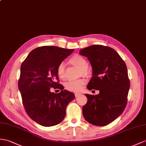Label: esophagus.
<instances>
[{
	"mask_svg": "<svg viewBox=\"0 0 146 146\" xmlns=\"http://www.w3.org/2000/svg\"><path fill=\"white\" fill-rule=\"evenodd\" d=\"M81 95V94H80V93H76L75 94V97L76 98H77V97H78L79 96H80Z\"/></svg>",
	"mask_w": 146,
	"mask_h": 146,
	"instance_id": "1",
	"label": "esophagus"
}]
</instances>
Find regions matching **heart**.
<instances>
[{
    "instance_id": "b5f03b06",
    "label": "heart",
    "mask_w": 146,
    "mask_h": 146,
    "mask_svg": "<svg viewBox=\"0 0 146 146\" xmlns=\"http://www.w3.org/2000/svg\"><path fill=\"white\" fill-rule=\"evenodd\" d=\"M70 63L73 65L80 68L81 73L86 76L90 73V70L87 66V61L84 57L80 55H74L70 59ZM65 66L63 63H60L57 68V76L60 79H64ZM86 83L84 79H81L73 81H69L65 84L66 88L69 91L73 92L80 91Z\"/></svg>"
}]
</instances>
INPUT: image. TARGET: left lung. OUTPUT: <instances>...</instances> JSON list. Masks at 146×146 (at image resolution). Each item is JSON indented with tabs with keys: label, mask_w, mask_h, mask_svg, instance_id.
I'll return each instance as SVG.
<instances>
[{
	"label": "left lung",
	"mask_w": 146,
	"mask_h": 146,
	"mask_svg": "<svg viewBox=\"0 0 146 146\" xmlns=\"http://www.w3.org/2000/svg\"><path fill=\"white\" fill-rule=\"evenodd\" d=\"M92 66L89 90H99L98 95L86 94L88 102L83 107L85 119L92 125L104 126L121 115L127 104L130 86L125 62L113 48L93 45L80 50Z\"/></svg>",
	"instance_id": "8db88e82"
}]
</instances>
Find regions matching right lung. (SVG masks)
I'll return each mask as SVG.
<instances>
[{
    "label": "right lung",
    "mask_w": 146,
    "mask_h": 146,
    "mask_svg": "<svg viewBox=\"0 0 146 146\" xmlns=\"http://www.w3.org/2000/svg\"><path fill=\"white\" fill-rule=\"evenodd\" d=\"M74 49L42 46L33 50L22 63L18 89L26 111L33 121L43 126L59 124L64 119L68 104L75 98L58 80L57 68ZM50 87L60 93L50 92Z\"/></svg>",
    "instance_id": "obj_1"
}]
</instances>
